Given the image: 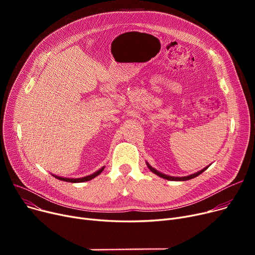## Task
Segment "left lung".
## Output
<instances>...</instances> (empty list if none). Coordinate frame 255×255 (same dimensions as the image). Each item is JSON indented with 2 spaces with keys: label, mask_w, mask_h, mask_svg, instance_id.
<instances>
[{
  "label": "left lung",
  "mask_w": 255,
  "mask_h": 255,
  "mask_svg": "<svg viewBox=\"0 0 255 255\" xmlns=\"http://www.w3.org/2000/svg\"><path fill=\"white\" fill-rule=\"evenodd\" d=\"M146 165H148V167L150 168V170L152 171V172H154V173H156L157 176H159L160 178H163V179H166V180H169V181H187V180H190V179H193V178H195V177H197V176H199L200 173H203L209 166H207V167H205L204 169H202L200 171H197V172H195V173H193V175H190V176H188V177H182V178H179V177H170V176H166V175H164V173H161V172H159V171H157L156 169H154L149 163H146Z\"/></svg>",
  "instance_id": "8db88e82"
}]
</instances>
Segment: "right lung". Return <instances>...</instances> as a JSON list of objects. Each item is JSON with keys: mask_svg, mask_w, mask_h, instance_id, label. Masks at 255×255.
Instances as JSON below:
<instances>
[{"mask_svg": "<svg viewBox=\"0 0 255 255\" xmlns=\"http://www.w3.org/2000/svg\"><path fill=\"white\" fill-rule=\"evenodd\" d=\"M104 169V167L100 168L98 171L94 172L93 175H90V176H87V177H84V178H79V179H69V178H62V177H58V176H53L55 178H57L58 180H61V181H65V182H70V183H82V182H87V181H90L92 179H94L95 177H97L98 175H100V173L102 172V170Z\"/></svg>", "mask_w": 255, "mask_h": 255, "instance_id": "right-lung-1", "label": "right lung"}]
</instances>
